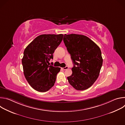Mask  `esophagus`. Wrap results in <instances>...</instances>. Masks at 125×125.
I'll list each match as a JSON object with an SVG mask.
<instances>
[{"label": "esophagus", "instance_id": "obj_1", "mask_svg": "<svg viewBox=\"0 0 125 125\" xmlns=\"http://www.w3.org/2000/svg\"><path fill=\"white\" fill-rule=\"evenodd\" d=\"M63 70H67V69H68V66H66L65 67H64V68H62Z\"/></svg>", "mask_w": 125, "mask_h": 125}]
</instances>
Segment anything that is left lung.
Segmentation results:
<instances>
[{"mask_svg":"<svg viewBox=\"0 0 125 125\" xmlns=\"http://www.w3.org/2000/svg\"><path fill=\"white\" fill-rule=\"evenodd\" d=\"M63 41L74 63L68 82L77 90H86L99 76L103 63L100 49L83 35L65 34Z\"/></svg>","mask_w":125,"mask_h":125,"instance_id":"1","label":"left lung"}]
</instances>
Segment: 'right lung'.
I'll use <instances>...</instances> for the list:
<instances>
[{
    "label": "right lung",
    "instance_id": "obj_1",
    "mask_svg": "<svg viewBox=\"0 0 125 125\" xmlns=\"http://www.w3.org/2000/svg\"><path fill=\"white\" fill-rule=\"evenodd\" d=\"M64 35L42 34L25 48L22 60L24 74L30 85L40 92H45L54 85L60 68L47 64L61 42Z\"/></svg>",
    "mask_w": 125,
    "mask_h": 125
}]
</instances>
